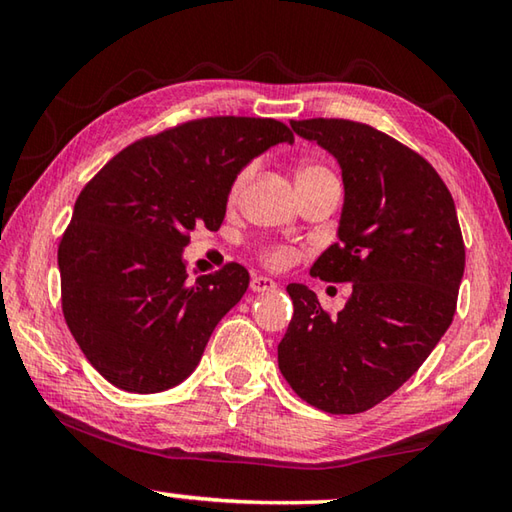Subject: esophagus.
I'll list each match as a JSON object with an SVG mask.
<instances>
[{"instance_id":"1","label":"esophagus","mask_w":512,"mask_h":512,"mask_svg":"<svg viewBox=\"0 0 512 512\" xmlns=\"http://www.w3.org/2000/svg\"><path fill=\"white\" fill-rule=\"evenodd\" d=\"M250 289L255 293H268V291H275L277 284L266 275H253V280H250Z\"/></svg>"}]
</instances>
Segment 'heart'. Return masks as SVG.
Returning a JSON list of instances; mask_svg holds the SVG:
<instances>
[{
    "label": "heart",
    "mask_w": 512,
    "mask_h": 512,
    "mask_svg": "<svg viewBox=\"0 0 512 512\" xmlns=\"http://www.w3.org/2000/svg\"><path fill=\"white\" fill-rule=\"evenodd\" d=\"M320 171H325V169H323V167H316V164H305V167L298 169V176H309V173H320ZM250 173H253V167H246V169L239 171V176H237L235 180H232L230 198H237V196H239L241 189H244V185L248 183ZM298 176H296V178H298ZM268 259H271V262H280L282 255H280V253H273V255H268Z\"/></svg>",
    "instance_id": "b5f03b06"
}]
</instances>
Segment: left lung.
I'll return each mask as SVG.
<instances>
[{
	"label": "left lung",
	"instance_id": "obj_1",
	"mask_svg": "<svg viewBox=\"0 0 512 512\" xmlns=\"http://www.w3.org/2000/svg\"><path fill=\"white\" fill-rule=\"evenodd\" d=\"M291 128L341 167L339 241L311 275L352 282V296L329 316L314 291L289 284L293 318L277 363L307 404L361 413L393 395L452 325L465 271L456 205L422 155L377 128L348 119Z\"/></svg>",
	"mask_w": 512,
	"mask_h": 512
}]
</instances>
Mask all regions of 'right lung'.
<instances>
[{"instance_id": "right-lung-1", "label": "right lung", "mask_w": 512, "mask_h": 512, "mask_svg": "<svg viewBox=\"0 0 512 512\" xmlns=\"http://www.w3.org/2000/svg\"><path fill=\"white\" fill-rule=\"evenodd\" d=\"M282 121L207 117L126 146L76 198L58 246L63 314L94 368L128 393L178 386L244 298L241 264L189 282L183 250L219 230L232 180L275 144Z\"/></svg>"}]
</instances>
